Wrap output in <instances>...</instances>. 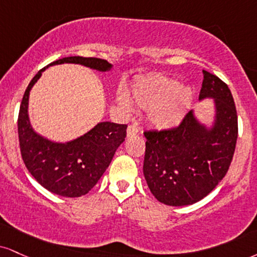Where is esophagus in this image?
<instances>
[{"mask_svg":"<svg viewBox=\"0 0 257 257\" xmlns=\"http://www.w3.org/2000/svg\"><path fill=\"white\" fill-rule=\"evenodd\" d=\"M139 131H140V129H139L138 125L131 124L128 126V129H126V135H128V137H134V135L138 134Z\"/></svg>","mask_w":257,"mask_h":257,"instance_id":"obj_1","label":"esophagus"}]
</instances>
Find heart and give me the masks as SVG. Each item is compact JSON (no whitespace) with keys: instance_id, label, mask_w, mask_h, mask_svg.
<instances>
[{"instance_id":"1","label":"heart","mask_w":257,"mask_h":257,"mask_svg":"<svg viewBox=\"0 0 257 257\" xmlns=\"http://www.w3.org/2000/svg\"><path fill=\"white\" fill-rule=\"evenodd\" d=\"M193 101L190 88L179 86L174 79L152 75L138 80L132 85L128 95L119 94L118 103L124 109L132 104L148 110V119L159 129H171L178 125Z\"/></svg>"}]
</instances>
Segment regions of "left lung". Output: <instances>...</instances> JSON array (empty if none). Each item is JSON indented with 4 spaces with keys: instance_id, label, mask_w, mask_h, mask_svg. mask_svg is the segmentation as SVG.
I'll return each instance as SVG.
<instances>
[{
    "instance_id": "1",
    "label": "left lung",
    "mask_w": 257,
    "mask_h": 257,
    "mask_svg": "<svg viewBox=\"0 0 257 257\" xmlns=\"http://www.w3.org/2000/svg\"><path fill=\"white\" fill-rule=\"evenodd\" d=\"M202 73L199 99H214L211 128L189 111L176 128L144 133L147 139L145 178L154 197L168 206L193 205L202 200L225 177L233 158L238 135L233 97L218 76Z\"/></svg>"
}]
</instances>
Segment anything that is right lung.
I'll list each match as a JSON object with an SVG mask.
<instances>
[{
	"label": "right lung",
	"mask_w": 257,
	"mask_h": 257,
	"mask_svg": "<svg viewBox=\"0 0 257 257\" xmlns=\"http://www.w3.org/2000/svg\"><path fill=\"white\" fill-rule=\"evenodd\" d=\"M75 63L99 72H109L112 64L95 57L72 56L49 66ZM48 66V67H49ZM45 68L31 80L23 97L18 118L21 157L36 181L56 195L79 197L87 194L109 168L116 150L126 137V124L100 122L75 140L54 142L33 131L29 118V97Z\"/></svg>",
	"instance_id": "1"
}]
</instances>
